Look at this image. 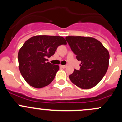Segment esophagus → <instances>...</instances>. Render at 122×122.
I'll return each mask as SVG.
<instances>
[{
    "mask_svg": "<svg viewBox=\"0 0 122 122\" xmlns=\"http://www.w3.org/2000/svg\"><path fill=\"white\" fill-rule=\"evenodd\" d=\"M61 67L63 68H65L67 67V65H61Z\"/></svg>",
    "mask_w": 122,
    "mask_h": 122,
    "instance_id": "esophagus-1",
    "label": "esophagus"
}]
</instances>
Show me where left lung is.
Returning a JSON list of instances; mask_svg holds the SVG:
<instances>
[{"label":"left lung","mask_w":122,"mask_h":122,"mask_svg":"<svg viewBox=\"0 0 122 122\" xmlns=\"http://www.w3.org/2000/svg\"><path fill=\"white\" fill-rule=\"evenodd\" d=\"M65 39L76 55V59L81 61L79 70L74 69L69 76L71 81L82 89H91L97 86L108 68V51L94 38L66 36Z\"/></svg>","instance_id":"1"}]
</instances>
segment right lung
Wrapping results in <instances>:
<instances>
[{
	"label": "right lung",
	"mask_w": 122,
	"mask_h": 122,
	"mask_svg": "<svg viewBox=\"0 0 122 122\" xmlns=\"http://www.w3.org/2000/svg\"><path fill=\"white\" fill-rule=\"evenodd\" d=\"M62 45H66L64 38L50 35L32 36L24 43L18 52L19 69L30 86L40 89L54 80L59 66L48 62L47 58Z\"/></svg>",
	"instance_id": "right-lung-1"
}]
</instances>
